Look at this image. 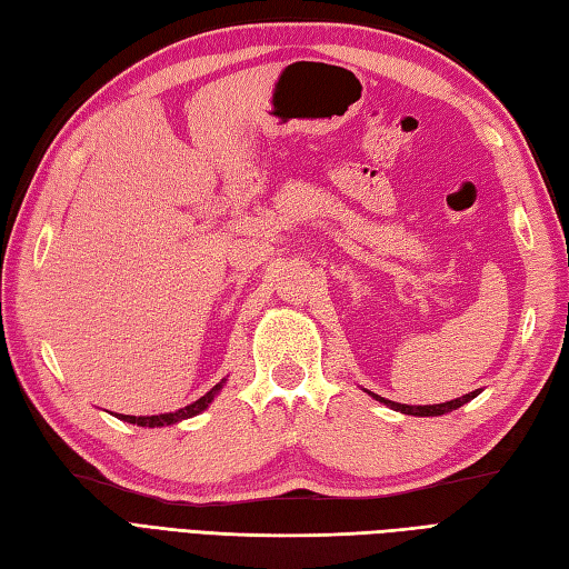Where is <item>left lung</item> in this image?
Listing matches in <instances>:
<instances>
[{
  "label": "left lung",
  "mask_w": 569,
  "mask_h": 569,
  "mask_svg": "<svg viewBox=\"0 0 569 569\" xmlns=\"http://www.w3.org/2000/svg\"><path fill=\"white\" fill-rule=\"evenodd\" d=\"M367 393H369L371 398H377L379 403L389 406L391 410H398V413H403V416L432 418V416H445V413H452V410H457V408H462L465 403H469V401H471V398H477V396L481 393V389L471 391V393H465V396H459V398H452V401L432 403V406H408V403H396V401H389V398H383V396H379V393H371V391H367Z\"/></svg>",
  "instance_id": "8db88e82"
}]
</instances>
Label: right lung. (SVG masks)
<instances>
[{"label": "right lung", "mask_w": 569, "mask_h": 569, "mask_svg": "<svg viewBox=\"0 0 569 569\" xmlns=\"http://www.w3.org/2000/svg\"><path fill=\"white\" fill-rule=\"evenodd\" d=\"M227 383V379H222L220 383L217 386H212V389L204 393V396H200L198 401H192L190 406H186V408H180V410H176V413H161V416H122L119 413L117 418L119 420H124V422H131V426H141V428H163V426H176V422H180V420H188V418H192V416H200L204 408H208L214 398H217V393L222 391V386Z\"/></svg>", "instance_id": "1"}]
</instances>
